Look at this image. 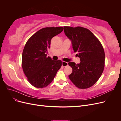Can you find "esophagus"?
Segmentation results:
<instances>
[{
    "instance_id": "1",
    "label": "esophagus",
    "mask_w": 121,
    "mask_h": 121,
    "mask_svg": "<svg viewBox=\"0 0 121 121\" xmlns=\"http://www.w3.org/2000/svg\"><path fill=\"white\" fill-rule=\"evenodd\" d=\"M61 65H62V66L65 67V66H67V65H68V63H67V62L63 61L61 63Z\"/></svg>"
}]
</instances>
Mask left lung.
Returning a JSON list of instances; mask_svg holds the SVG:
<instances>
[{"mask_svg":"<svg viewBox=\"0 0 121 121\" xmlns=\"http://www.w3.org/2000/svg\"><path fill=\"white\" fill-rule=\"evenodd\" d=\"M64 32L71 40L73 49L80 59L76 64L69 62L73 71L69 77L80 89L93 86L100 77L104 68L105 54L98 39L88 29L81 27H64Z\"/></svg>","mask_w":121,"mask_h":121,"instance_id":"obj_1","label":"left lung"}]
</instances>
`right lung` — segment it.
<instances>
[{"mask_svg": "<svg viewBox=\"0 0 121 121\" xmlns=\"http://www.w3.org/2000/svg\"><path fill=\"white\" fill-rule=\"evenodd\" d=\"M64 28L46 27L40 29L29 38L22 54V68L28 81L39 88L52 81L61 66V61L53 60L46 53L51 40L63 31Z\"/></svg>", "mask_w": 121, "mask_h": 121, "instance_id": "obj_1", "label": "right lung"}]
</instances>
